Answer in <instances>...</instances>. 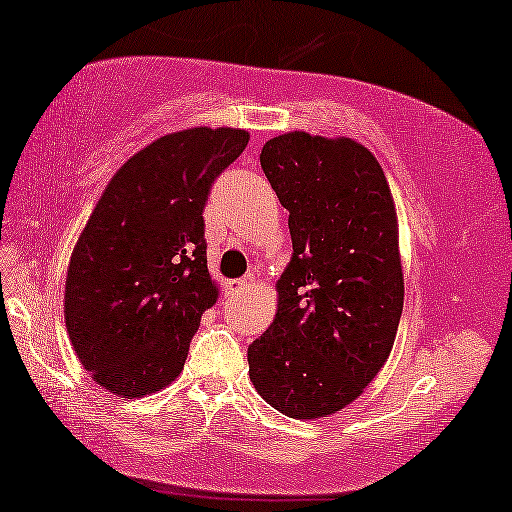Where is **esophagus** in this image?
Returning <instances> with one entry per match:
<instances>
[{
	"instance_id": "1",
	"label": "esophagus",
	"mask_w": 512,
	"mask_h": 512,
	"mask_svg": "<svg viewBox=\"0 0 512 512\" xmlns=\"http://www.w3.org/2000/svg\"><path fill=\"white\" fill-rule=\"evenodd\" d=\"M251 286H254V274H245L242 279L229 283V293H245Z\"/></svg>"
}]
</instances>
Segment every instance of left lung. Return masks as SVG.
I'll list each match as a JSON object with an SVG mask.
<instances>
[{
	"mask_svg": "<svg viewBox=\"0 0 512 512\" xmlns=\"http://www.w3.org/2000/svg\"><path fill=\"white\" fill-rule=\"evenodd\" d=\"M261 167L293 256L277 318L247 348L249 377L274 410L318 419L350 405L391 352L405 295L396 208L357 141L288 132L263 146Z\"/></svg>",
	"mask_w": 512,
	"mask_h": 512,
	"instance_id": "1",
	"label": "left lung"
}]
</instances>
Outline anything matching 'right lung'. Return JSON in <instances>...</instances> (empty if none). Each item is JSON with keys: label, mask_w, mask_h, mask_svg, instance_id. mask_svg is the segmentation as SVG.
Masks as SVG:
<instances>
[{"label": "right lung", "mask_w": 512, "mask_h": 512, "mask_svg": "<svg viewBox=\"0 0 512 512\" xmlns=\"http://www.w3.org/2000/svg\"><path fill=\"white\" fill-rule=\"evenodd\" d=\"M247 141L231 128L174 132L109 180L66 279L70 343L100 387L141 398L183 371L201 313L217 300L203 208Z\"/></svg>", "instance_id": "obj_1"}]
</instances>
